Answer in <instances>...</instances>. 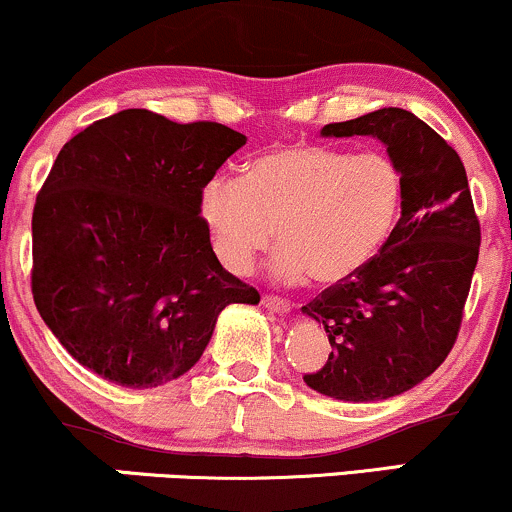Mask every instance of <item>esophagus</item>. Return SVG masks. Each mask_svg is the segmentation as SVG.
I'll return each instance as SVG.
<instances>
[{
  "label": "esophagus",
  "instance_id": "34e87169",
  "mask_svg": "<svg viewBox=\"0 0 512 512\" xmlns=\"http://www.w3.org/2000/svg\"><path fill=\"white\" fill-rule=\"evenodd\" d=\"M262 303H264V308L272 310V313H279V315L289 313L291 310V303L286 301V298H279V296H264Z\"/></svg>",
  "mask_w": 512,
  "mask_h": 512
}]
</instances>
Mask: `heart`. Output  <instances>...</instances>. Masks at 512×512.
I'll list each match as a JSON object with an SVG mask.
<instances>
[{
  "label": "heart",
  "instance_id": "b5f03b06",
  "mask_svg": "<svg viewBox=\"0 0 512 512\" xmlns=\"http://www.w3.org/2000/svg\"><path fill=\"white\" fill-rule=\"evenodd\" d=\"M402 202V168L383 151L289 144L245 163L243 182L211 178L199 192V219L228 272H250L276 228L274 274L291 284L310 276L332 286L378 255Z\"/></svg>",
  "mask_w": 512,
  "mask_h": 512
}]
</instances>
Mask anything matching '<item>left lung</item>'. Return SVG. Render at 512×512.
Wrapping results in <instances>:
<instances>
[{
  "mask_svg": "<svg viewBox=\"0 0 512 512\" xmlns=\"http://www.w3.org/2000/svg\"><path fill=\"white\" fill-rule=\"evenodd\" d=\"M380 139L404 175L402 214L361 272L303 305L325 325L330 358L305 385L342 402H380L426 380L462 325L481 228L457 151L424 120L383 108L322 127Z\"/></svg>",
  "mask_w": 512,
  "mask_h": 512,
  "instance_id": "left-lung-1",
  "label": "left lung"
}]
</instances>
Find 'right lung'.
<instances>
[{
  "instance_id": "right-lung-1",
  "label": "right lung",
  "mask_w": 512,
  "mask_h": 512,
  "mask_svg": "<svg viewBox=\"0 0 512 512\" xmlns=\"http://www.w3.org/2000/svg\"><path fill=\"white\" fill-rule=\"evenodd\" d=\"M245 142L219 122L132 108L62 146L35 197L31 289L81 366L134 390L170 383L226 305L260 303L199 219V192Z\"/></svg>"
}]
</instances>
